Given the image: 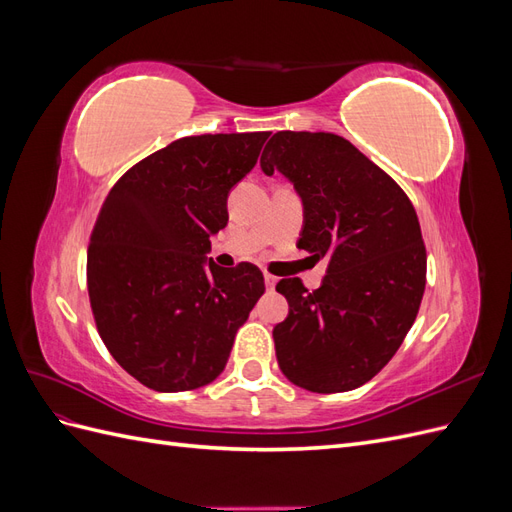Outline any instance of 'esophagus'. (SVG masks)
Listing matches in <instances>:
<instances>
[{
    "label": "esophagus",
    "instance_id": "obj_1",
    "mask_svg": "<svg viewBox=\"0 0 512 512\" xmlns=\"http://www.w3.org/2000/svg\"><path fill=\"white\" fill-rule=\"evenodd\" d=\"M265 284H267V288H269V290H273V288H275V284H277V277H275V275H271V273H265Z\"/></svg>",
    "mask_w": 512,
    "mask_h": 512
}]
</instances>
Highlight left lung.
Here are the masks:
<instances>
[{
  "label": "left lung",
  "instance_id": "1",
  "mask_svg": "<svg viewBox=\"0 0 512 512\" xmlns=\"http://www.w3.org/2000/svg\"><path fill=\"white\" fill-rule=\"evenodd\" d=\"M260 168L294 185L303 203L299 247L327 258L322 286L277 284L288 318L273 329L284 376L312 393H344L393 359L421 307L427 254L404 190L346 138L277 132Z\"/></svg>",
  "mask_w": 512,
  "mask_h": 512
}]
</instances>
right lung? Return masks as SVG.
<instances>
[{
  "label": "right lung",
  "mask_w": 512,
  "mask_h": 512,
  "mask_svg": "<svg viewBox=\"0 0 512 512\" xmlns=\"http://www.w3.org/2000/svg\"><path fill=\"white\" fill-rule=\"evenodd\" d=\"M269 132L185 136L134 164L100 209L87 290L113 359L160 393L218 378L265 292L260 269L207 260L228 224L230 190L256 166Z\"/></svg>",
  "instance_id": "1"
}]
</instances>
